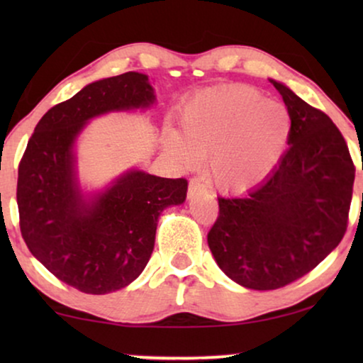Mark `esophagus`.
Instances as JSON below:
<instances>
[{
  "instance_id": "34e87169",
  "label": "esophagus",
  "mask_w": 363,
  "mask_h": 363,
  "mask_svg": "<svg viewBox=\"0 0 363 363\" xmlns=\"http://www.w3.org/2000/svg\"><path fill=\"white\" fill-rule=\"evenodd\" d=\"M206 186L205 183L201 182V178H191L190 183H188V198L198 195V193H205Z\"/></svg>"
}]
</instances>
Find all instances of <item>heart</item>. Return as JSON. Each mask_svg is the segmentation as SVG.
<instances>
[{"label":"heart","mask_w":363,"mask_h":363,"mask_svg":"<svg viewBox=\"0 0 363 363\" xmlns=\"http://www.w3.org/2000/svg\"><path fill=\"white\" fill-rule=\"evenodd\" d=\"M182 133L165 132V145L178 162L206 158L208 178L225 191L261 182L284 152L291 133L286 106L251 86H228L200 94L183 108Z\"/></svg>","instance_id":"1"}]
</instances>
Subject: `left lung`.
<instances>
[{
    "label": "left lung",
    "mask_w": 363,
    "mask_h": 363,
    "mask_svg": "<svg viewBox=\"0 0 363 363\" xmlns=\"http://www.w3.org/2000/svg\"><path fill=\"white\" fill-rule=\"evenodd\" d=\"M291 113L277 167L242 196H218L208 246L221 271L256 291L306 276L345 235L355 167L330 117L271 81Z\"/></svg>",
    "instance_id": "left-lung-1"
}]
</instances>
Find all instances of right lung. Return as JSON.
<instances>
[{
  "instance_id": "1",
  "label": "right lung",
  "mask_w": 363,
  "mask_h": 363,
  "mask_svg": "<svg viewBox=\"0 0 363 363\" xmlns=\"http://www.w3.org/2000/svg\"><path fill=\"white\" fill-rule=\"evenodd\" d=\"M153 102L145 74L89 84L44 113L19 162L16 200L24 242L57 279L86 294H107L135 281L152 256L163 208L186 198L185 178L142 170L123 173L89 200L77 185L72 148L86 123Z\"/></svg>"
}]
</instances>
